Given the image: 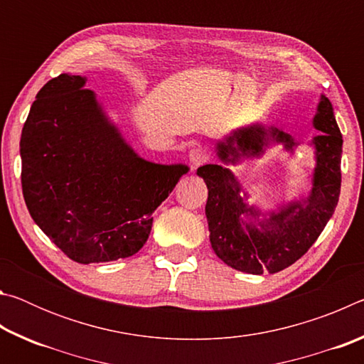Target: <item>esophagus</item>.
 I'll list each match as a JSON object with an SVG mask.
<instances>
[{"mask_svg":"<svg viewBox=\"0 0 364 364\" xmlns=\"http://www.w3.org/2000/svg\"><path fill=\"white\" fill-rule=\"evenodd\" d=\"M208 160V154L205 152V149H202V147H193V149L189 151V162L193 165V168H197L199 165L205 164Z\"/></svg>","mask_w":364,"mask_h":364,"instance_id":"obj_1","label":"esophagus"}]
</instances>
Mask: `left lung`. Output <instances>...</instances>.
<instances>
[{
    "label": "left lung",
    "mask_w": 364,
    "mask_h": 364,
    "mask_svg": "<svg viewBox=\"0 0 364 364\" xmlns=\"http://www.w3.org/2000/svg\"><path fill=\"white\" fill-rule=\"evenodd\" d=\"M311 125L319 133L308 141L315 157L310 191L273 208L249 204V191L230 167L262 159L276 146L294 156L301 143L289 133L263 123L239 127L215 144L221 164L197 168L208 189L205 217L212 249L228 267L249 274L278 273L297 262L328 225L341 194L343 139L334 107L324 95L319 96Z\"/></svg>",
    "instance_id": "obj_1"
}]
</instances>
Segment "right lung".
<instances>
[{
	"mask_svg": "<svg viewBox=\"0 0 364 364\" xmlns=\"http://www.w3.org/2000/svg\"><path fill=\"white\" fill-rule=\"evenodd\" d=\"M88 78L49 80L30 107L21 136L22 193L40 230L88 264L127 258L149 237L156 208L184 164H156L133 149Z\"/></svg>",
	"mask_w": 364,
	"mask_h": 364,
	"instance_id": "1",
	"label": "right lung"
}]
</instances>
